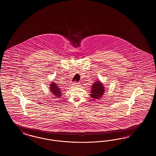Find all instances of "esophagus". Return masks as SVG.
Returning <instances> with one entry per match:
<instances>
[{
	"mask_svg": "<svg viewBox=\"0 0 156 156\" xmlns=\"http://www.w3.org/2000/svg\"><path fill=\"white\" fill-rule=\"evenodd\" d=\"M73 86L74 87H80V83L78 82V83H77V82H74L73 84Z\"/></svg>",
	"mask_w": 156,
	"mask_h": 156,
	"instance_id": "34e87169",
	"label": "esophagus"
}]
</instances>
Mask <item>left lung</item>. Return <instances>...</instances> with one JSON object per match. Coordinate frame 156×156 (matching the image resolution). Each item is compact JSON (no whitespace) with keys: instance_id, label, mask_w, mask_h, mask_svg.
Listing matches in <instances>:
<instances>
[{"instance_id":"1","label":"left lung","mask_w":156,"mask_h":156,"mask_svg":"<svg viewBox=\"0 0 156 156\" xmlns=\"http://www.w3.org/2000/svg\"><path fill=\"white\" fill-rule=\"evenodd\" d=\"M94 85L92 86V90H90V96L95 99H99V98L104 95V88L102 83L99 81H97L93 83Z\"/></svg>"}]
</instances>
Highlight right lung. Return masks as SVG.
I'll return each mask as SVG.
<instances>
[{
    "label": "right lung",
    "mask_w": 156,
    "mask_h": 156,
    "mask_svg": "<svg viewBox=\"0 0 156 156\" xmlns=\"http://www.w3.org/2000/svg\"><path fill=\"white\" fill-rule=\"evenodd\" d=\"M52 83H51L50 85V89L51 90L50 91L52 92V94L55 96L54 97L56 98H58L61 97V90H60V88L57 86V84H55V83L54 82H51Z\"/></svg>",
    "instance_id": "right-lung-1"
}]
</instances>
